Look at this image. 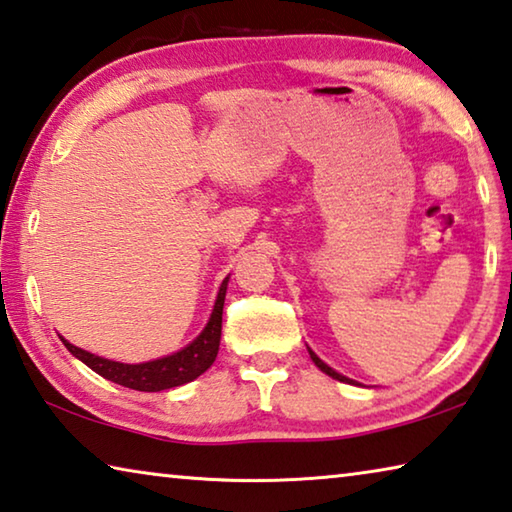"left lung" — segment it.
<instances>
[{
  "label": "left lung",
  "instance_id": "1",
  "mask_svg": "<svg viewBox=\"0 0 512 512\" xmlns=\"http://www.w3.org/2000/svg\"><path fill=\"white\" fill-rule=\"evenodd\" d=\"M309 354H311V361H314V363H316V366H318L320 370H323V372H325V375H329V377H332V379H339V381H345V384H354V381H352V379H348V377H343V375H339V372H336V370H332V368H329V366H327V363H323V361H320V359L316 357V354H314V352H311V350H309Z\"/></svg>",
  "mask_w": 512,
  "mask_h": 512
}]
</instances>
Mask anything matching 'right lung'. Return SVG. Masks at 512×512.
<instances>
[{
    "instance_id": "add662e5",
    "label": "right lung",
    "mask_w": 512,
    "mask_h": 512,
    "mask_svg": "<svg viewBox=\"0 0 512 512\" xmlns=\"http://www.w3.org/2000/svg\"><path fill=\"white\" fill-rule=\"evenodd\" d=\"M225 289H228V277H225L219 298L214 302V311L210 316V323L205 325L198 339L187 345L185 350L176 354H169L164 359H155L149 363H119L97 357V354H90L81 348H76L72 343H65V348L74 354L76 359H81L85 366L92 368L97 375L115 381L119 386L133 388V391H144V393H158L167 391V388L183 386L187 381H194L198 375L212 366L216 359V352H219L221 343V320H223V300H225Z\"/></svg>"
}]
</instances>
